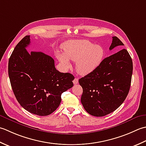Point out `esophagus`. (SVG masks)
Returning <instances> with one entry per match:
<instances>
[{"instance_id": "1", "label": "esophagus", "mask_w": 146, "mask_h": 146, "mask_svg": "<svg viewBox=\"0 0 146 146\" xmlns=\"http://www.w3.org/2000/svg\"><path fill=\"white\" fill-rule=\"evenodd\" d=\"M78 81H79V79H77V78H75L74 79V81H73V83L74 84H77V83H78Z\"/></svg>"}]
</instances>
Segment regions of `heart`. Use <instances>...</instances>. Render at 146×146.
<instances>
[{
	"instance_id": "obj_1",
	"label": "heart",
	"mask_w": 146,
	"mask_h": 146,
	"mask_svg": "<svg viewBox=\"0 0 146 146\" xmlns=\"http://www.w3.org/2000/svg\"><path fill=\"white\" fill-rule=\"evenodd\" d=\"M64 53H56V57L65 67L69 68V59L76 62V69L79 74L87 75L102 64L105 56V49L86 40H70L63 44Z\"/></svg>"
}]
</instances>
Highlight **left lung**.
I'll list each match as a JSON object with an SVG mask.
<instances>
[{
  "mask_svg": "<svg viewBox=\"0 0 146 146\" xmlns=\"http://www.w3.org/2000/svg\"><path fill=\"white\" fill-rule=\"evenodd\" d=\"M110 50L123 43L112 38ZM133 70L132 60L125 49L105 58L102 64L79 80L82 88L81 103L88 113L103 117L116 110L129 92Z\"/></svg>",
  "mask_w": 146,
  "mask_h": 146,
  "instance_id": "1",
  "label": "left lung"
}]
</instances>
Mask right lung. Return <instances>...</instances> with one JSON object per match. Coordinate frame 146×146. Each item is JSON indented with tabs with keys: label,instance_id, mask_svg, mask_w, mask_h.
I'll list each match as a JSON object with an SVG mask.
<instances>
[{
	"label": "right lung",
	"instance_id": "add662e5",
	"mask_svg": "<svg viewBox=\"0 0 146 146\" xmlns=\"http://www.w3.org/2000/svg\"><path fill=\"white\" fill-rule=\"evenodd\" d=\"M30 36H26L9 60L8 73L14 94L23 108L33 114L49 115L61 102L62 93L73 86L74 77L55 67L54 60L41 52H28Z\"/></svg>",
	"mask_w": 146,
	"mask_h": 146
}]
</instances>
